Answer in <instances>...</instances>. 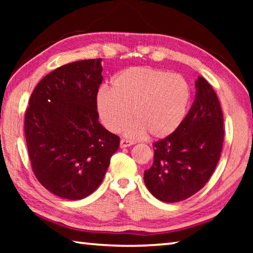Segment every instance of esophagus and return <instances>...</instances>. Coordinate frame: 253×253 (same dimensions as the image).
I'll return each mask as SVG.
<instances>
[{
    "mask_svg": "<svg viewBox=\"0 0 253 253\" xmlns=\"http://www.w3.org/2000/svg\"><path fill=\"white\" fill-rule=\"evenodd\" d=\"M132 144H134V142H132V140H129V139H122L121 140V147L122 148L131 146Z\"/></svg>",
    "mask_w": 253,
    "mask_h": 253,
    "instance_id": "34e87169",
    "label": "esophagus"
}]
</instances>
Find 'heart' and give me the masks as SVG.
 I'll return each mask as SVG.
<instances>
[{
    "instance_id": "heart-1",
    "label": "heart",
    "mask_w": 253,
    "mask_h": 253,
    "mask_svg": "<svg viewBox=\"0 0 253 253\" xmlns=\"http://www.w3.org/2000/svg\"><path fill=\"white\" fill-rule=\"evenodd\" d=\"M191 101V85L181 75L149 67H131L104 84L96 97L99 118L107 129L125 128L130 137L164 138L177 129Z\"/></svg>"
}]
</instances>
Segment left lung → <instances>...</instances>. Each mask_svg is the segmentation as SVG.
I'll return each instance as SVG.
<instances>
[{
    "label": "left lung",
    "mask_w": 253,
    "mask_h": 253,
    "mask_svg": "<svg viewBox=\"0 0 253 253\" xmlns=\"http://www.w3.org/2000/svg\"><path fill=\"white\" fill-rule=\"evenodd\" d=\"M195 87L191 109L173 134L153 144V165L144 172L146 187L163 202H179L194 195L220 160L224 139L220 101L203 77Z\"/></svg>",
    "instance_id": "left-lung-1"
}]
</instances>
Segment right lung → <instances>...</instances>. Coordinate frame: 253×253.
I'll list each match as a JSON object with an SVG mask.
<instances>
[{
	"label": "right lung",
	"instance_id": "right-lung-1",
	"mask_svg": "<svg viewBox=\"0 0 253 253\" xmlns=\"http://www.w3.org/2000/svg\"><path fill=\"white\" fill-rule=\"evenodd\" d=\"M101 59L59 67L34 88L24 116L31 168L42 185L67 200H81L100 185L119 137L98 121Z\"/></svg>",
	"mask_w": 253,
	"mask_h": 253
}]
</instances>
